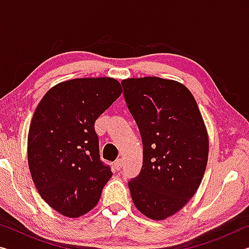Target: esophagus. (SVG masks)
Segmentation results:
<instances>
[{
	"instance_id": "obj_1",
	"label": "esophagus",
	"mask_w": 249,
	"mask_h": 249,
	"mask_svg": "<svg viewBox=\"0 0 249 249\" xmlns=\"http://www.w3.org/2000/svg\"><path fill=\"white\" fill-rule=\"evenodd\" d=\"M122 166H123V161H122V159H117L114 161V168L116 170H120Z\"/></svg>"
}]
</instances>
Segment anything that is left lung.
I'll return each instance as SVG.
<instances>
[{"label":"left lung","mask_w":249,"mask_h":249,"mask_svg":"<svg viewBox=\"0 0 249 249\" xmlns=\"http://www.w3.org/2000/svg\"><path fill=\"white\" fill-rule=\"evenodd\" d=\"M142 141V167L128 181L133 202L151 220H165L195 196L203 178L209 137L191 92L157 77L122 81Z\"/></svg>","instance_id":"1"}]
</instances>
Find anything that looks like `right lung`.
<instances>
[{
    "mask_svg": "<svg viewBox=\"0 0 249 249\" xmlns=\"http://www.w3.org/2000/svg\"><path fill=\"white\" fill-rule=\"evenodd\" d=\"M121 93L112 78L69 80L52 88L34 113L29 170L41 197L62 215L89 212L111 178V167L100 158L94 124Z\"/></svg>",
    "mask_w": 249,
    "mask_h": 249,
    "instance_id": "right-lung-1",
    "label": "right lung"
}]
</instances>
